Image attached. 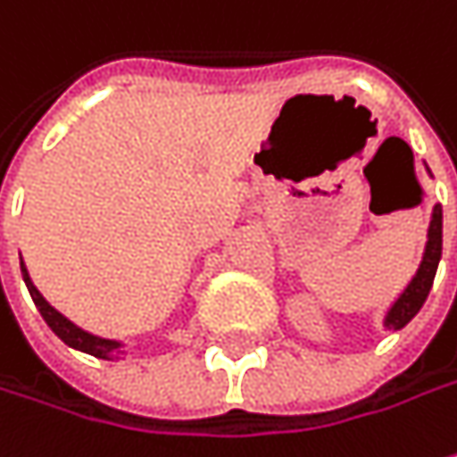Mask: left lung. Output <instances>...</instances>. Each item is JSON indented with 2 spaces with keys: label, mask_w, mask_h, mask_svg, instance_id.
<instances>
[{
  "label": "left lung",
  "mask_w": 457,
  "mask_h": 457,
  "mask_svg": "<svg viewBox=\"0 0 457 457\" xmlns=\"http://www.w3.org/2000/svg\"><path fill=\"white\" fill-rule=\"evenodd\" d=\"M430 171V169H428ZM443 255V207L435 204L433 220L428 228V243H425V253H422V262L417 268L415 278L407 283V288L400 293V298L392 303V308L386 311L385 328L389 331H400L407 323L417 316V311L422 308L428 293L433 288L435 273H437V262Z\"/></svg>",
  "instance_id": "left-lung-1"
}]
</instances>
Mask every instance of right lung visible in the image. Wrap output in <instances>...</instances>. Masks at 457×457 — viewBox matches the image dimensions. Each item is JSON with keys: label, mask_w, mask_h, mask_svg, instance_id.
<instances>
[{"label": "right lung", "mask_w": 457, "mask_h": 457, "mask_svg": "<svg viewBox=\"0 0 457 457\" xmlns=\"http://www.w3.org/2000/svg\"><path fill=\"white\" fill-rule=\"evenodd\" d=\"M20 268H22V278H24V286H27V291L32 295V301H35V306L40 308L42 319L45 323L53 328L57 334V338H62L71 349H78V352H86L90 356H98V359H108V361H113V359H119L120 356V341H113V338H103L96 337V334H87L83 331L80 326H75L71 319H65L57 308H53L45 298H42V293L35 288V283H32V278L27 273V268H24L22 255H20Z\"/></svg>", "instance_id": "1"}]
</instances>
